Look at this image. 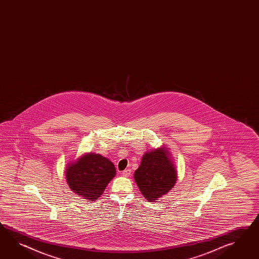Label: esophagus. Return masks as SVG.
<instances>
[{
	"mask_svg": "<svg viewBox=\"0 0 259 259\" xmlns=\"http://www.w3.org/2000/svg\"><path fill=\"white\" fill-rule=\"evenodd\" d=\"M122 176L124 177H130L131 175V169H125V170L122 171Z\"/></svg>",
	"mask_w": 259,
	"mask_h": 259,
	"instance_id": "obj_1",
	"label": "esophagus"
}]
</instances>
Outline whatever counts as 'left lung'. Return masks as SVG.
Listing matches in <instances>:
<instances>
[{
  "label": "left lung",
  "mask_w": 259,
  "mask_h": 259,
  "mask_svg": "<svg viewBox=\"0 0 259 259\" xmlns=\"http://www.w3.org/2000/svg\"><path fill=\"white\" fill-rule=\"evenodd\" d=\"M134 179L148 201H156L166 195L177 182L176 166L168 148L162 145L146 152Z\"/></svg>",
  "instance_id": "1"
}]
</instances>
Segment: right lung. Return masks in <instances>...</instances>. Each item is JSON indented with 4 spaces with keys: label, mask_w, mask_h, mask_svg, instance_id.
Instances as JSON below:
<instances>
[{
    "label": "right lung",
    "mask_w": 259,
    "mask_h": 259,
    "mask_svg": "<svg viewBox=\"0 0 259 259\" xmlns=\"http://www.w3.org/2000/svg\"><path fill=\"white\" fill-rule=\"evenodd\" d=\"M115 176L116 168L112 162L95 152L84 153L65 168L70 189L89 202L98 200Z\"/></svg>",
    "instance_id": "add662e5"
}]
</instances>
